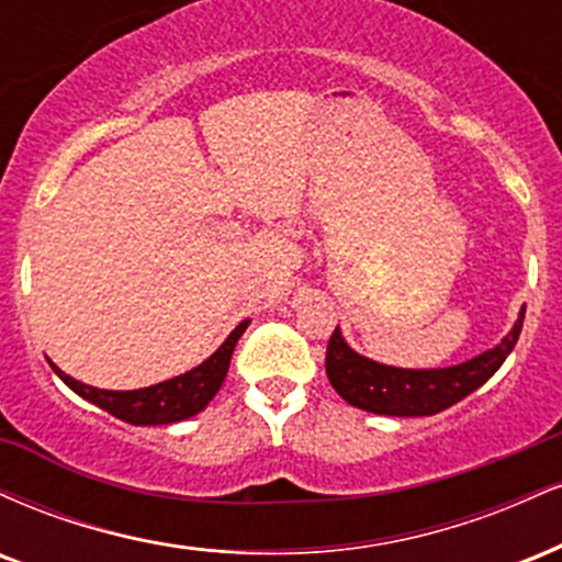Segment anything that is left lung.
<instances>
[{"label":"left lung","mask_w":562,"mask_h":562,"mask_svg":"<svg viewBox=\"0 0 562 562\" xmlns=\"http://www.w3.org/2000/svg\"><path fill=\"white\" fill-rule=\"evenodd\" d=\"M526 306L520 308L513 330L494 348L462 364L436 367V370H406V367L380 364L367 359L346 344L340 327H335L327 344L325 370L333 389L357 409L389 417H425L449 409L473 391H479L499 370L518 344Z\"/></svg>","instance_id":"obj_1"}]
</instances>
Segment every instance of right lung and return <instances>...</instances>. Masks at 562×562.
I'll return each mask as SVG.
<instances>
[{"label":"right lung","instance_id":"right-lung-1","mask_svg":"<svg viewBox=\"0 0 562 562\" xmlns=\"http://www.w3.org/2000/svg\"><path fill=\"white\" fill-rule=\"evenodd\" d=\"M248 325L250 319H243L205 362L187 370L184 375H177L171 380H164V383L147 385V389L137 391L94 389V385H87L81 383V380L66 375L57 364H53L55 375L60 378L70 391L79 393L81 398L100 406V409L111 412L119 420L132 425H169L187 420V417L198 415V412H203L205 406H209L211 398L216 396V391L222 389L224 378H227L232 351H235L237 340H240V335Z\"/></svg>","mask_w":562,"mask_h":562}]
</instances>
